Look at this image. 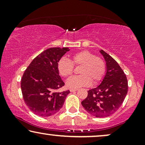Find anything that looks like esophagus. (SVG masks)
Here are the masks:
<instances>
[{"label": "esophagus", "mask_w": 145, "mask_h": 145, "mask_svg": "<svg viewBox=\"0 0 145 145\" xmlns=\"http://www.w3.org/2000/svg\"><path fill=\"white\" fill-rule=\"evenodd\" d=\"M78 89H73V88H71L70 89V92H75V91H76Z\"/></svg>", "instance_id": "obj_1"}]
</instances>
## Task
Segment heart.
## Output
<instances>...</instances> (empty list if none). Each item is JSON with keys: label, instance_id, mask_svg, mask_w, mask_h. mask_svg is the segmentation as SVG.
Here are the masks:
<instances>
[{"label": "heart", "instance_id": "heart-1", "mask_svg": "<svg viewBox=\"0 0 145 145\" xmlns=\"http://www.w3.org/2000/svg\"><path fill=\"white\" fill-rule=\"evenodd\" d=\"M74 65L81 66L79 73L80 75L73 76L66 82L69 88H78L97 83L104 77L106 72V63L103 59L95 56L88 51H81L71 56V61L63 57L57 63V69L61 76L68 77L74 71Z\"/></svg>", "mask_w": 145, "mask_h": 145}]
</instances>
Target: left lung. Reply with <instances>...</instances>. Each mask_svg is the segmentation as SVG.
I'll list each match as a JSON object with an SVG mask.
<instances>
[{"label": "left lung", "instance_id": "left-lung-1", "mask_svg": "<svg viewBox=\"0 0 145 145\" xmlns=\"http://www.w3.org/2000/svg\"><path fill=\"white\" fill-rule=\"evenodd\" d=\"M100 51L106 62V74L98 86L88 91V96L81 104L90 114L106 118L121 106L128 91V82L117 61L104 51Z\"/></svg>", "mask_w": 145, "mask_h": 145}]
</instances>
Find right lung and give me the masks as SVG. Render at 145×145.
Returning a JSON list of instances; mask_svg holds the SVG:
<instances>
[{
  "label": "right lung",
  "instance_id": "add662e5",
  "mask_svg": "<svg viewBox=\"0 0 145 145\" xmlns=\"http://www.w3.org/2000/svg\"><path fill=\"white\" fill-rule=\"evenodd\" d=\"M69 49L52 47L37 55L24 72L21 89L24 100L33 113L48 117L62 108L70 91L57 90L65 85L59 75L57 63Z\"/></svg>",
  "mask_w": 145,
  "mask_h": 145
}]
</instances>
